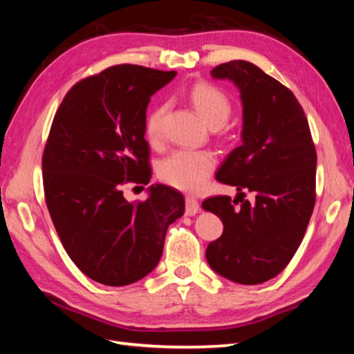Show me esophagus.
<instances>
[{
    "mask_svg": "<svg viewBox=\"0 0 354 354\" xmlns=\"http://www.w3.org/2000/svg\"><path fill=\"white\" fill-rule=\"evenodd\" d=\"M199 209H201V207H199V202L196 198H193V196L185 198V214L187 216L198 214Z\"/></svg>",
    "mask_w": 354,
    "mask_h": 354,
    "instance_id": "1",
    "label": "esophagus"
}]
</instances>
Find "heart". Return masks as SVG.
I'll use <instances>...</instances> for the list:
<instances>
[{
	"label": "heart",
	"instance_id": "1",
	"mask_svg": "<svg viewBox=\"0 0 354 354\" xmlns=\"http://www.w3.org/2000/svg\"><path fill=\"white\" fill-rule=\"evenodd\" d=\"M190 100L199 111L202 118L213 127H222L231 115L230 97L214 85L198 82L189 91ZM165 103H158L149 111L146 117L147 138L156 142L162 137V118L165 114ZM216 165L214 156L205 150L176 149L161 161L158 175L165 184L183 192H198L205 185L209 173Z\"/></svg>",
	"mask_w": 354,
	"mask_h": 354
}]
</instances>
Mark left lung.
Instances as JSON below:
<instances>
[{"mask_svg": "<svg viewBox=\"0 0 354 354\" xmlns=\"http://www.w3.org/2000/svg\"><path fill=\"white\" fill-rule=\"evenodd\" d=\"M240 91L242 145L217 170L237 196L208 198L202 208L223 223L205 257L214 272L240 284H260L289 265L315 207L317 150L301 104L290 89L246 61L212 70ZM251 192L253 199H244Z\"/></svg>", "mask_w": 354, "mask_h": 354, "instance_id": "obj_1", "label": "left lung"}]
</instances>
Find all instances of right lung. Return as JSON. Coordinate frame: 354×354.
I'll return each mask as SVG.
<instances>
[{"label":"right lung","instance_id":"add662e5","mask_svg":"<svg viewBox=\"0 0 354 354\" xmlns=\"http://www.w3.org/2000/svg\"><path fill=\"white\" fill-rule=\"evenodd\" d=\"M176 76L140 65H115L74 85L53 120L42 156L44 192L66 254L82 272L126 286L152 272L169 225L184 214V196L150 185L127 202L122 185L150 181L146 109Z\"/></svg>","mask_w":354,"mask_h":354}]
</instances>
